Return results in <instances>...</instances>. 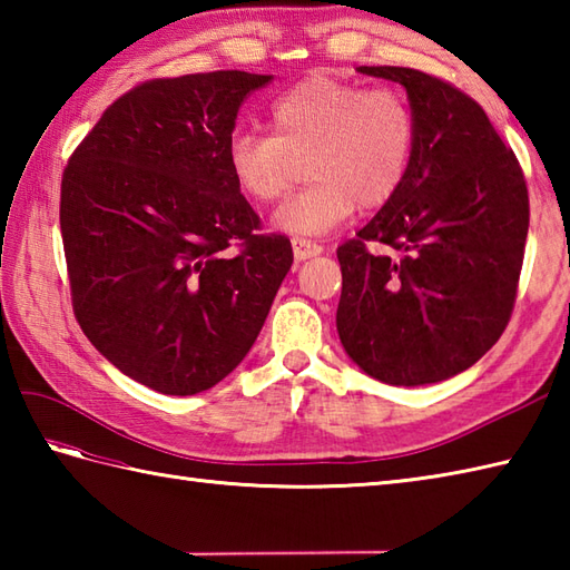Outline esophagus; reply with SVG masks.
<instances>
[{"label":"esophagus","mask_w":570,"mask_h":570,"mask_svg":"<svg viewBox=\"0 0 570 570\" xmlns=\"http://www.w3.org/2000/svg\"><path fill=\"white\" fill-rule=\"evenodd\" d=\"M292 247H294V257H296L298 262L318 257V254L323 252L321 245H316V242H311V239H304V237H294V239H292Z\"/></svg>","instance_id":"obj_1"}]
</instances>
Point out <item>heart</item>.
I'll return each instance as SVG.
<instances>
[{
	"label": "heart",
	"instance_id": "obj_1",
	"mask_svg": "<svg viewBox=\"0 0 570 570\" xmlns=\"http://www.w3.org/2000/svg\"><path fill=\"white\" fill-rule=\"evenodd\" d=\"M269 129L229 137V176L249 200L269 205L294 186L306 161L308 188L272 217L282 233L306 237L331 233L355 208L390 203L416 144V119L402 92L331 76H311L278 95Z\"/></svg>",
	"mask_w": 570,
	"mask_h": 570
}]
</instances>
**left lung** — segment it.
Segmentation results:
<instances>
[{
	"label": "left lung",
	"mask_w": 570,
	"mask_h": 570,
	"mask_svg": "<svg viewBox=\"0 0 570 570\" xmlns=\"http://www.w3.org/2000/svg\"><path fill=\"white\" fill-rule=\"evenodd\" d=\"M357 70L402 85L416 144L404 186L337 247V335L384 384L443 382L475 365L510 321L529 229L524 174L453 85L414 68ZM367 240L387 252L370 253Z\"/></svg>",
	"instance_id": "left-lung-1"
}]
</instances>
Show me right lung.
Returning a JSON list of instances; mask_svg holds the SVG:
<instances>
[{
	"instance_id": "obj_1",
	"label": "right lung",
	"mask_w": 570,
	"mask_h": 570,
	"mask_svg": "<svg viewBox=\"0 0 570 570\" xmlns=\"http://www.w3.org/2000/svg\"><path fill=\"white\" fill-rule=\"evenodd\" d=\"M272 76L215 70L149 80L107 107L70 156L60 235L72 311L112 365L190 396L257 341L294 264L227 168L239 105ZM239 240L243 252H224Z\"/></svg>"
}]
</instances>
